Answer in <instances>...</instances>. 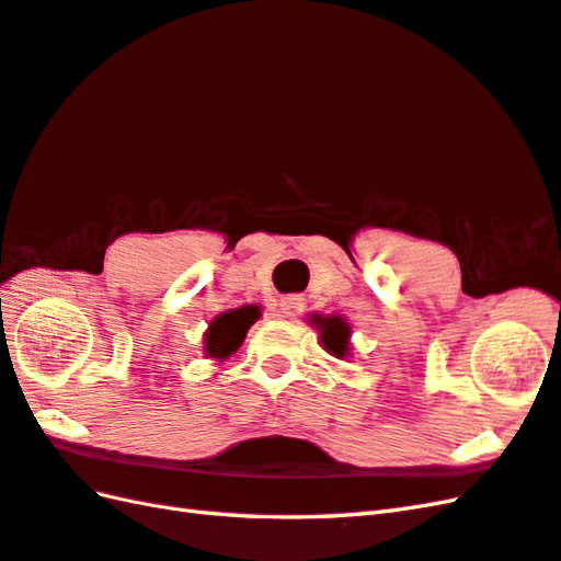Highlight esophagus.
<instances>
[{
    "label": "esophagus",
    "mask_w": 561,
    "mask_h": 561,
    "mask_svg": "<svg viewBox=\"0 0 561 561\" xmlns=\"http://www.w3.org/2000/svg\"><path fill=\"white\" fill-rule=\"evenodd\" d=\"M304 310V298L301 296H284L279 301V318H296L298 312Z\"/></svg>",
    "instance_id": "esophagus-1"
}]
</instances>
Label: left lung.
<instances>
[{"label": "left lung", "mask_w": 561, "mask_h": 561, "mask_svg": "<svg viewBox=\"0 0 561 561\" xmlns=\"http://www.w3.org/2000/svg\"><path fill=\"white\" fill-rule=\"evenodd\" d=\"M316 324L320 332V344L328 354L334 358L351 356V324L342 316L320 318Z\"/></svg>", "instance_id": "8db88e82"}]
</instances>
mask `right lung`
<instances>
[{
    "mask_svg": "<svg viewBox=\"0 0 561 561\" xmlns=\"http://www.w3.org/2000/svg\"><path fill=\"white\" fill-rule=\"evenodd\" d=\"M257 320L255 306H243L237 310L219 312L215 320H210L203 336V351L207 358L213 360H225L245 340V332H249L251 324Z\"/></svg>",
    "mask_w": 561,
    "mask_h": 561,
    "instance_id": "1",
    "label": "right lung"
}]
</instances>
